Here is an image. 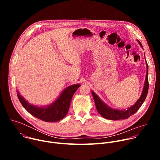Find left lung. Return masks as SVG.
<instances>
[{"mask_svg":"<svg viewBox=\"0 0 160 160\" xmlns=\"http://www.w3.org/2000/svg\"><path fill=\"white\" fill-rule=\"evenodd\" d=\"M139 43L140 44L141 47L142 48V45L140 41L138 40ZM146 62L147 66V72L146 76L145 79V83L142 90V94L140 98L137 101V102L131 107L128 108L127 109H112L111 107L108 106L106 104H105L99 97L93 91H92V94L95 102L96 109L98 112L104 118L111 120H125L133 115L135 112L138 111V109L141 108L143 102H144L149 88V82H148V65Z\"/></svg>","mask_w":160,"mask_h":160,"instance_id":"1","label":"left lung"}]
</instances>
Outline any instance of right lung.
Segmentation results:
<instances>
[{
    "label": "right lung",
    "mask_w": 160,
    "mask_h": 160,
    "mask_svg": "<svg viewBox=\"0 0 160 160\" xmlns=\"http://www.w3.org/2000/svg\"><path fill=\"white\" fill-rule=\"evenodd\" d=\"M80 85L78 83L68 87L54 102L45 107L32 105L19 94L18 90L17 94L22 106L32 115L44 122H55L61 120L67 115L72 97Z\"/></svg>",
    "instance_id": "right-lung-1"
}]
</instances>
